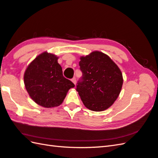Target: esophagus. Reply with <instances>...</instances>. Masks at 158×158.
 <instances>
[{
  "label": "esophagus",
  "mask_w": 158,
  "mask_h": 158,
  "mask_svg": "<svg viewBox=\"0 0 158 158\" xmlns=\"http://www.w3.org/2000/svg\"><path fill=\"white\" fill-rule=\"evenodd\" d=\"M71 81H72V82L74 83V84H76V79H75V77H73V78L72 79H71Z\"/></svg>",
  "instance_id": "34e87169"
}]
</instances>
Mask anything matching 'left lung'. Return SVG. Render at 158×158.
<instances>
[{
	"label": "left lung",
	"instance_id": "left-lung-1",
	"mask_svg": "<svg viewBox=\"0 0 158 158\" xmlns=\"http://www.w3.org/2000/svg\"><path fill=\"white\" fill-rule=\"evenodd\" d=\"M79 66L83 77L76 89L83 105L94 112L108 109L121 91V70L107 55L98 51L80 57Z\"/></svg>",
	"mask_w": 158,
	"mask_h": 158
}]
</instances>
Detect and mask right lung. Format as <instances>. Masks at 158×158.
I'll list each match as a JSON object with an SVG mask.
<instances>
[{"mask_svg": "<svg viewBox=\"0 0 158 158\" xmlns=\"http://www.w3.org/2000/svg\"><path fill=\"white\" fill-rule=\"evenodd\" d=\"M58 57L47 51L38 55L24 74V83L31 99L46 108L57 107L74 83L63 76Z\"/></svg>", "mask_w": 158, "mask_h": 158, "instance_id": "right-lung-1", "label": "right lung"}]
</instances>
